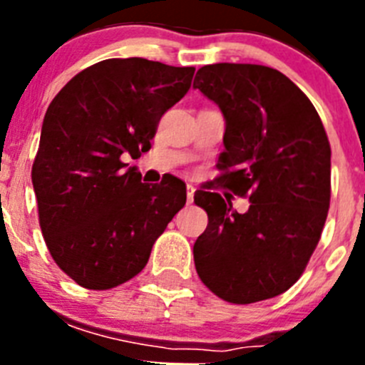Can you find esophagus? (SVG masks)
<instances>
[{
    "instance_id": "esophagus-1",
    "label": "esophagus",
    "mask_w": 365,
    "mask_h": 365,
    "mask_svg": "<svg viewBox=\"0 0 365 365\" xmlns=\"http://www.w3.org/2000/svg\"><path fill=\"white\" fill-rule=\"evenodd\" d=\"M193 193H195V188L192 185H186V201L193 202Z\"/></svg>"
}]
</instances>
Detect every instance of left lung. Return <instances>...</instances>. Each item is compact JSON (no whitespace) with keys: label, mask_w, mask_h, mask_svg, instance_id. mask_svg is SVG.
Masks as SVG:
<instances>
[{"label":"left lung","mask_w":365,"mask_h":365,"mask_svg":"<svg viewBox=\"0 0 365 365\" xmlns=\"http://www.w3.org/2000/svg\"><path fill=\"white\" fill-rule=\"evenodd\" d=\"M193 87L227 122L219 182L250 208L237 214L215 192H195L208 227L193 245L199 278L230 303H254L291 289L320 241L331 201V146L318 111L272 67L214 63ZM228 200V199H227Z\"/></svg>","instance_id":"left-lung-1"}]
</instances>
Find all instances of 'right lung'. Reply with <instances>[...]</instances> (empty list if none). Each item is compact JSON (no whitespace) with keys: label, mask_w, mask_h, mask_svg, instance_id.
Returning <instances> with one entry per match:
<instances>
[{"label":"right lung","mask_w":365,"mask_h":365,"mask_svg":"<svg viewBox=\"0 0 365 365\" xmlns=\"http://www.w3.org/2000/svg\"><path fill=\"white\" fill-rule=\"evenodd\" d=\"M193 73L109 58L71 78L49 104L32 186L45 245L78 285L108 291L137 276L185 206L182 180L140 182L122 157L150 150L160 117L188 93Z\"/></svg>","instance_id":"right-lung-1"}]
</instances>
